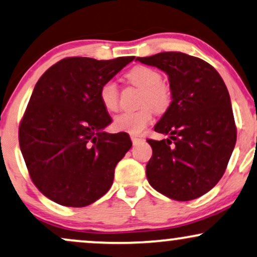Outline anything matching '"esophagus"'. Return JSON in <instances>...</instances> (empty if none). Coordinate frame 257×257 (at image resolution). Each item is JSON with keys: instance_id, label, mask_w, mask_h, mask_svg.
<instances>
[{"instance_id": "34e87169", "label": "esophagus", "mask_w": 257, "mask_h": 257, "mask_svg": "<svg viewBox=\"0 0 257 257\" xmlns=\"http://www.w3.org/2000/svg\"><path fill=\"white\" fill-rule=\"evenodd\" d=\"M132 141H133V145H138V144H140V142L144 141V139L139 138V137H132Z\"/></svg>"}]
</instances>
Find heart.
<instances>
[{"mask_svg": "<svg viewBox=\"0 0 257 257\" xmlns=\"http://www.w3.org/2000/svg\"><path fill=\"white\" fill-rule=\"evenodd\" d=\"M126 79L133 85L144 89L138 111H129L117 115L113 119V128L129 134H140L152 122L153 110L164 112L169 109L172 94L169 86L163 83V76L158 70L146 66H138L126 73ZM99 99L106 111L118 110V88L113 81H106L99 89Z\"/></svg>", "mask_w": 257, "mask_h": 257, "instance_id": "b5f03b06", "label": "heart"}]
</instances>
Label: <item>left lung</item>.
Segmentation results:
<instances>
[{
	"instance_id": "8db88e82",
	"label": "left lung",
	"mask_w": 257,
	"mask_h": 257,
	"mask_svg": "<svg viewBox=\"0 0 257 257\" xmlns=\"http://www.w3.org/2000/svg\"><path fill=\"white\" fill-rule=\"evenodd\" d=\"M137 61L169 76L172 101L154 131L169 135L148 139L153 154L148 182L177 201L202 196L220 181L236 145L230 94L211 64L183 52H160Z\"/></svg>"
}]
</instances>
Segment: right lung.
<instances>
[{
	"label": "right lung",
	"instance_id": "1",
	"mask_svg": "<svg viewBox=\"0 0 257 257\" xmlns=\"http://www.w3.org/2000/svg\"><path fill=\"white\" fill-rule=\"evenodd\" d=\"M134 58H63L36 83L19 126L20 150L33 183L58 205L88 206L112 185L132 141L126 133L104 132L112 119L99 89Z\"/></svg>",
	"mask_w": 257,
	"mask_h": 257
}]
</instances>
